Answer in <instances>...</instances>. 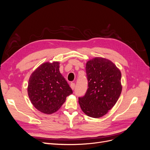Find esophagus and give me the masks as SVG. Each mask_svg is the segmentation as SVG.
Returning a JSON list of instances; mask_svg holds the SVG:
<instances>
[{"mask_svg": "<svg viewBox=\"0 0 150 150\" xmlns=\"http://www.w3.org/2000/svg\"><path fill=\"white\" fill-rule=\"evenodd\" d=\"M75 86H76L75 83H71V84H70V86H71V88L72 89H74Z\"/></svg>", "mask_w": 150, "mask_h": 150, "instance_id": "obj_1", "label": "esophagus"}]
</instances>
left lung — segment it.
<instances>
[{"instance_id":"8db88e82","label":"left lung","mask_w":150,"mask_h":150,"mask_svg":"<svg viewBox=\"0 0 150 150\" xmlns=\"http://www.w3.org/2000/svg\"><path fill=\"white\" fill-rule=\"evenodd\" d=\"M88 88L79 98L82 111L89 117L98 118L106 115L115 105L122 91L120 70L110 60L96 57L86 62Z\"/></svg>"}]
</instances>
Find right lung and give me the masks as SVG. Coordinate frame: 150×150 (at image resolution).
<instances>
[{
  "label": "right lung",
  "instance_id": "right-lung-1",
  "mask_svg": "<svg viewBox=\"0 0 150 150\" xmlns=\"http://www.w3.org/2000/svg\"><path fill=\"white\" fill-rule=\"evenodd\" d=\"M28 93L33 106L44 114L56 112L72 91L59 71V62H46L31 74Z\"/></svg>",
  "mask_w": 150,
  "mask_h": 150
}]
</instances>
